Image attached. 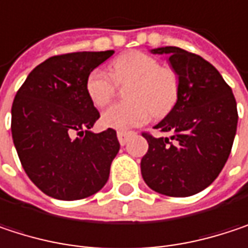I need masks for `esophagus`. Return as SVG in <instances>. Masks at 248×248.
I'll return each mask as SVG.
<instances>
[{
	"label": "esophagus",
	"instance_id": "esophagus-1",
	"mask_svg": "<svg viewBox=\"0 0 248 248\" xmlns=\"http://www.w3.org/2000/svg\"><path fill=\"white\" fill-rule=\"evenodd\" d=\"M132 135H133L132 132H124V130L118 132V139H119V143H121V145H124V143L127 142V139H129Z\"/></svg>",
	"mask_w": 248,
	"mask_h": 248
}]
</instances>
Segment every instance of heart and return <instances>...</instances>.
<instances>
[{"instance_id": "obj_1", "label": "heart", "mask_w": 248, "mask_h": 248, "mask_svg": "<svg viewBox=\"0 0 248 248\" xmlns=\"http://www.w3.org/2000/svg\"><path fill=\"white\" fill-rule=\"evenodd\" d=\"M116 84L127 86L126 103H116L102 115L105 127L127 130L146 124L154 115L162 118L178 102L179 77L159 60L142 51H132L118 57L109 67L93 70L86 78V93L96 108L109 105L116 93Z\"/></svg>"}]
</instances>
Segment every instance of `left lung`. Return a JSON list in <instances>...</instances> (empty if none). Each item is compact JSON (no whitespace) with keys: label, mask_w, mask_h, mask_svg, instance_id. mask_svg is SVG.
<instances>
[{"label":"left lung","mask_w":248,"mask_h":248,"mask_svg":"<svg viewBox=\"0 0 248 248\" xmlns=\"http://www.w3.org/2000/svg\"><path fill=\"white\" fill-rule=\"evenodd\" d=\"M179 77L172 110L155 126L170 138L143 132L148 152L140 161L146 185L168 197H189L214 182L224 168L237 130V103L218 70L198 54L161 47Z\"/></svg>","instance_id":"obj_1"}]
</instances>
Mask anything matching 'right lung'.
Listing matches in <instances>:
<instances>
[{"label":"right lung","instance_id":"add662e5","mask_svg":"<svg viewBox=\"0 0 248 248\" xmlns=\"http://www.w3.org/2000/svg\"><path fill=\"white\" fill-rule=\"evenodd\" d=\"M113 54L78 51L38 64L11 108L13 140L28 178L48 197L75 201L100 191L119 152L115 129L93 133L100 118L86 93L90 72Z\"/></svg>","mask_w":248,"mask_h":248}]
</instances>
